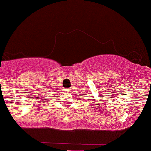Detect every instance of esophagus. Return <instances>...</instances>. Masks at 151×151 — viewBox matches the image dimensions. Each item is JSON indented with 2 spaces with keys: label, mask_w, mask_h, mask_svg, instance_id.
Wrapping results in <instances>:
<instances>
[{
  "label": "esophagus",
  "mask_w": 151,
  "mask_h": 151,
  "mask_svg": "<svg viewBox=\"0 0 151 151\" xmlns=\"http://www.w3.org/2000/svg\"><path fill=\"white\" fill-rule=\"evenodd\" d=\"M66 91H70V89L69 90V89H67V90H66Z\"/></svg>",
  "instance_id": "esophagus-1"
}]
</instances>
